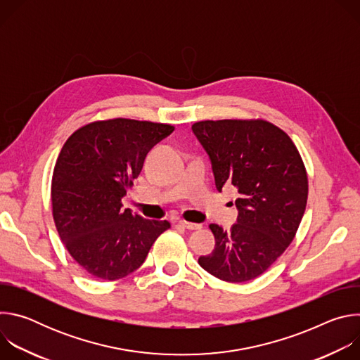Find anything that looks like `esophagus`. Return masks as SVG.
Masks as SVG:
<instances>
[{
  "mask_svg": "<svg viewBox=\"0 0 360 360\" xmlns=\"http://www.w3.org/2000/svg\"><path fill=\"white\" fill-rule=\"evenodd\" d=\"M178 224L181 226H184L185 229H189V231H196V229L202 228L200 224H193V222H186V221H178Z\"/></svg>",
  "mask_w": 360,
  "mask_h": 360,
  "instance_id": "obj_1",
  "label": "esophagus"
}]
</instances>
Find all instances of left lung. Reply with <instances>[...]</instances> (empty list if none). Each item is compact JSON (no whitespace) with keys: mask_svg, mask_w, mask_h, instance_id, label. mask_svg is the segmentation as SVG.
I'll return each mask as SVG.
<instances>
[{"mask_svg":"<svg viewBox=\"0 0 360 360\" xmlns=\"http://www.w3.org/2000/svg\"><path fill=\"white\" fill-rule=\"evenodd\" d=\"M192 131L212 164L217 189L239 198L231 231L211 224L212 253L199 265L232 283L262 275L293 240L307 200V175L292 139L262 120L200 121Z\"/></svg>","mask_w":360,"mask_h":360,"instance_id":"1","label":"left lung"}]
</instances>
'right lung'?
<instances>
[{
	"label": "right lung",
	"mask_w": 360,
	"mask_h": 360,
	"mask_svg": "<svg viewBox=\"0 0 360 360\" xmlns=\"http://www.w3.org/2000/svg\"><path fill=\"white\" fill-rule=\"evenodd\" d=\"M168 124L115 118L77 129L57 160L51 200L57 231L91 276L115 281L136 271L157 238L171 228L122 210V198L146 153L174 132Z\"/></svg>",
	"instance_id": "obj_1"
}]
</instances>
